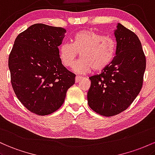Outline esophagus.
Segmentation results:
<instances>
[{
	"mask_svg": "<svg viewBox=\"0 0 155 155\" xmlns=\"http://www.w3.org/2000/svg\"><path fill=\"white\" fill-rule=\"evenodd\" d=\"M83 77H81V76H76L75 78V83H78L80 82V81H81V79H82Z\"/></svg>",
	"mask_w": 155,
	"mask_h": 155,
	"instance_id": "1",
	"label": "esophagus"
}]
</instances>
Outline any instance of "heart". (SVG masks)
<instances>
[{"label":"heart","instance_id":"b5f03b06","mask_svg":"<svg viewBox=\"0 0 155 155\" xmlns=\"http://www.w3.org/2000/svg\"><path fill=\"white\" fill-rule=\"evenodd\" d=\"M115 53L116 42L113 38L86 29L73 36L72 44L63 43L58 49L61 61L67 68L74 65L81 53V59L74 67L78 74H86L93 69L103 70L111 63Z\"/></svg>","mask_w":155,"mask_h":155}]
</instances>
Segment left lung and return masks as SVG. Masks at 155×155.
I'll list each match as a JSON object with an SVG mask.
<instances>
[{
	"instance_id": "1",
	"label": "left lung",
	"mask_w": 155,
	"mask_h": 155,
	"mask_svg": "<svg viewBox=\"0 0 155 155\" xmlns=\"http://www.w3.org/2000/svg\"><path fill=\"white\" fill-rule=\"evenodd\" d=\"M116 56L100 74L89 78L88 106L100 115L113 116L126 110L143 86L146 57L135 33L118 23L114 31Z\"/></svg>"
}]
</instances>
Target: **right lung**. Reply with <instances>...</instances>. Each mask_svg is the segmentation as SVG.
Returning a JSON list of instances; mask_svg holds the SVG:
<instances>
[{
  "label": "right lung",
  "mask_w": 155,
  "mask_h": 155,
  "mask_svg": "<svg viewBox=\"0 0 155 155\" xmlns=\"http://www.w3.org/2000/svg\"><path fill=\"white\" fill-rule=\"evenodd\" d=\"M65 33L63 28L34 24L17 36L8 57L14 91L36 115L58 110L75 81V74L64 67L58 55Z\"/></svg>",
  "instance_id": "1"
}]
</instances>
